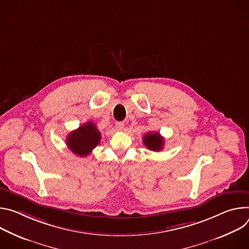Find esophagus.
I'll return each instance as SVG.
<instances>
[{"label": "esophagus", "instance_id": "1", "mask_svg": "<svg viewBox=\"0 0 249 249\" xmlns=\"http://www.w3.org/2000/svg\"><path fill=\"white\" fill-rule=\"evenodd\" d=\"M124 124L123 122L116 123V127H117L118 130H123L124 129Z\"/></svg>", "mask_w": 249, "mask_h": 249}]
</instances>
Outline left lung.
Masks as SVG:
<instances>
[{
  "label": "left lung",
  "mask_w": 249,
  "mask_h": 249,
  "mask_svg": "<svg viewBox=\"0 0 249 249\" xmlns=\"http://www.w3.org/2000/svg\"><path fill=\"white\" fill-rule=\"evenodd\" d=\"M143 143L152 151H160L164 145V139L159 132H148L143 137Z\"/></svg>",
  "instance_id": "8db88e82"
}]
</instances>
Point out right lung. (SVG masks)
<instances>
[{
    "mask_svg": "<svg viewBox=\"0 0 249 249\" xmlns=\"http://www.w3.org/2000/svg\"><path fill=\"white\" fill-rule=\"evenodd\" d=\"M100 131L94 123L88 122L69 133L66 144L73 153L84 157L92 152V150L100 143Z\"/></svg>",
    "mask_w": 249,
    "mask_h": 249,
    "instance_id": "obj_1",
    "label": "right lung"
}]
</instances>
